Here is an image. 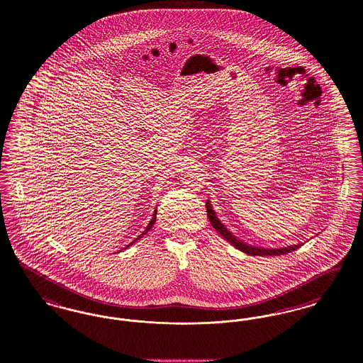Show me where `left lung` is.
<instances>
[{
  "mask_svg": "<svg viewBox=\"0 0 363 363\" xmlns=\"http://www.w3.org/2000/svg\"><path fill=\"white\" fill-rule=\"evenodd\" d=\"M206 207H207V216L211 222L212 227L225 238V241L230 242L233 246H235L237 249H240L243 253L246 255H250V256H280V255H286V253H290L293 250H296L298 247L302 246V243L299 245H290L287 247H279V249H274V247H259V246H252L246 242L238 240L235 235H233L231 231H228L225 228V225L218 219L213 208L211 206V201L207 200L206 203Z\"/></svg>",
  "mask_w": 363,
  "mask_h": 363,
  "instance_id": "left-lung-1",
  "label": "left lung"
}]
</instances>
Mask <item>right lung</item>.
Listing matches in <instances>:
<instances>
[{
	"mask_svg": "<svg viewBox=\"0 0 363 363\" xmlns=\"http://www.w3.org/2000/svg\"><path fill=\"white\" fill-rule=\"evenodd\" d=\"M156 211H157V209H155V212H154V215H152V219H151V220H150V223H148V225H147V227H145V230H144V231H143V234H140V235H138V238H136V240H135V241L132 242V243H129V245H128V246H126V247H129V246H132V245H133V243H135V242L138 241V240H140V238H141V237H143V235H144V234H147V233H148V231H150V230H151V228H152V225H155V222H156ZM126 247H125V249H126Z\"/></svg>",
	"mask_w": 363,
	"mask_h": 363,
	"instance_id": "add662e5",
	"label": "right lung"
}]
</instances>
